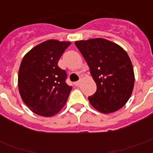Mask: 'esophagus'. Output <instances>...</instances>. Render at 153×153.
Listing matches in <instances>:
<instances>
[{
	"instance_id": "1",
	"label": "esophagus",
	"mask_w": 153,
	"mask_h": 153,
	"mask_svg": "<svg viewBox=\"0 0 153 153\" xmlns=\"http://www.w3.org/2000/svg\"><path fill=\"white\" fill-rule=\"evenodd\" d=\"M74 85H75V86H79V85L81 84V81L75 82H74Z\"/></svg>"
}]
</instances>
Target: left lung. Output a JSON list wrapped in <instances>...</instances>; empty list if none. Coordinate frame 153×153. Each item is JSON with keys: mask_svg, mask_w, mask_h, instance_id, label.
Returning <instances> with one entry per match:
<instances>
[{"mask_svg": "<svg viewBox=\"0 0 153 153\" xmlns=\"http://www.w3.org/2000/svg\"><path fill=\"white\" fill-rule=\"evenodd\" d=\"M74 44L97 85L95 93L88 97L91 105L103 114L121 109L130 98L135 81L128 54L117 44L102 38Z\"/></svg>", "mask_w": 153, "mask_h": 153, "instance_id": "1", "label": "left lung"}]
</instances>
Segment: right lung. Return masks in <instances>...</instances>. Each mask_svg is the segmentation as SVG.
Segmentation results:
<instances>
[{
  "label": "right lung",
  "mask_w": 153,
  "mask_h": 153,
  "mask_svg": "<svg viewBox=\"0 0 153 153\" xmlns=\"http://www.w3.org/2000/svg\"><path fill=\"white\" fill-rule=\"evenodd\" d=\"M70 42L49 39L25 55L18 74V87L23 102L35 114L51 117L64 106L72 86L67 72L58 62Z\"/></svg>",
  "instance_id": "obj_1"
}]
</instances>
